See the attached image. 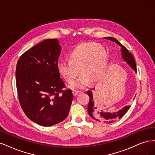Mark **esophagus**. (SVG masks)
I'll return each mask as SVG.
<instances>
[{"label":"esophagus","instance_id":"esophagus-1","mask_svg":"<svg viewBox=\"0 0 155 155\" xmlns=\"http://www.w3.org/2000/svg\"><path fill=\"white\" fill-rule=\"evenodd\" d=\"M79 92H80L78 91H73V94H74V96H76Z\"/></svg>","mask_w":155,"mask_h":155}]
</instances>
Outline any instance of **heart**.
I'll return each mask as SVG.
<instances>
[{
  "mask_svg": "<svg viewBox=\"0 0 155 155\" xmlns=\"http://www.w3.org/2000/svg\"><path fill=\"white\" fill-rule=\"evenodd\" d=\"M68 62L57 65L60 76L65 82L72 83L78 75L81 76L69 87L81 89L86 87L89 81H96L102 78L107 67V56L102 46L96 43L79 45L67 55Z\"/></svg>",
  "mask_w": 155,
  "mask_h": 155,
  "instance_id": "1",
  "label": "heart"
}]
</instances>
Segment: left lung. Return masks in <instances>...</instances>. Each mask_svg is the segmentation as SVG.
<instances>
[{"mask_svg":"<svg viewBox=\"0 0 155 155\" xmlns=\"http://www.w3.org/2000/svg\"><path fill=\"white\" fill-rule=\"evenodd\" d=\"M105 39H109L112 41L115 42L116 44H118L119 46L121 47V55H122V58L125 61H126L129 64V66L132 68L133 70H134L136 72H137V65H136L135 60L133 58V55L129 51L127 50V48L124 46L121 45L120 42L116 40L115 38L110 37H105ZM92 90H94V88H92ZM87 94L88 95L89 97H90V100H89V103L88 105L87 108V112L88 114L91 116V118L94 119L97 121H104V122H108V123H112L114 122V121L120 119L126 114V112L128 111L130 106H125L122 109L119 110L117 112H105L102 110L97 109V107L94 106V104L93 101V96L92 92L91 91H88L87 92Z\"/></svg>","mask_w":155,"mask_h":155,"instance_id":"1","label":"left lung"}]
</instances>
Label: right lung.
<instances>
[{
  "label": "right lung",
  "instance_id": "1",
  "mask_svg": "<svg viewBox=\"0 0 155 155\" xmlns=\"http://www.w3.org/2000/svg\"><path fill=\"white\" fill-rule=\"evenodd\" d=\"M60 53L57 39H46L25 51L17 64L20 105L28 118L42 126L63 121L73 100L72 91L63 90L65 85L58 72Z\"/></svg>",
  "mask_w": 155,
  "mask_h": 155
}]
</instances>
